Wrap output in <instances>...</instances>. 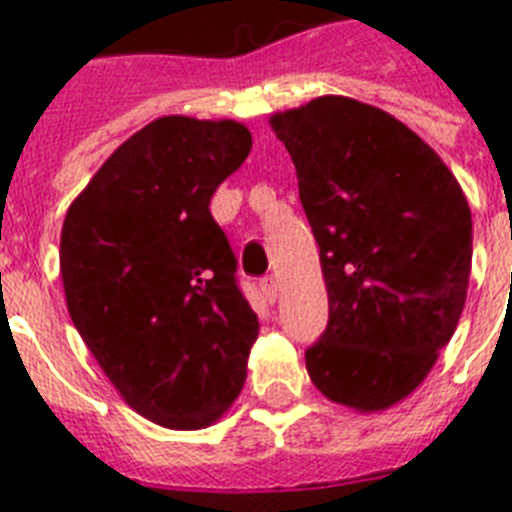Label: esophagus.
Wrapping results in <instances>:
<instances>
[{"label":"esophagus","mask_w":512,"mask_h":512,"mask_svg":"<svg viewBox=\"0 0 512 512\" xmlns=\"http://www.w3.org/2000/svg\"><path fill=\"white\" fill-rule=\"evenodd\" d=\"M259 288H261V293H264V298H267V301H275V298H277V280H275V277H264V280L259 282Z\"/></svg>","instance_id":"obj_1"}]
</instances>
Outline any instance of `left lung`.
I'll list each match as a JSON object with an SVG mask.
<instances>
[{
	"label": "left lung",
	"instance_id": "1",
	"mask_svg": "<svg viewBox=\"0 0 512 512\" xmlns=\"http://www.w3.org/2000/svg\"><path fill=\"white\" fill-rule=\"evenodd\" d=\"M269 124L296 166L330 306L306 349L309 378L333 402L388 410L423 383L463 314V187L412 129L351 97H317Z\"/></svg>",
	"mask_w": 512,
	"mask_h": 512
}]
</instances>
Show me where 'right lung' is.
Returning <instances> with one entry per match:
<instances>
[{
    "label": "right lung",
    "mask_w": 512,
    "mask_h": 512,
    "mask_svg": "<svg viewBox=\"0 0 512 512\" xmlns=\"http://www.w3.org/2000/svg\"><path fill=\"white\" fill-rule=\"evenodd\" d=\"M248 153L237 121L163 116L118 147L65 214L73 325L126 404L163 428H206L245 383L259 317L208 203Z\"/></svg>",
    "instance_id": "right-lung-1"
}]
</instances>
